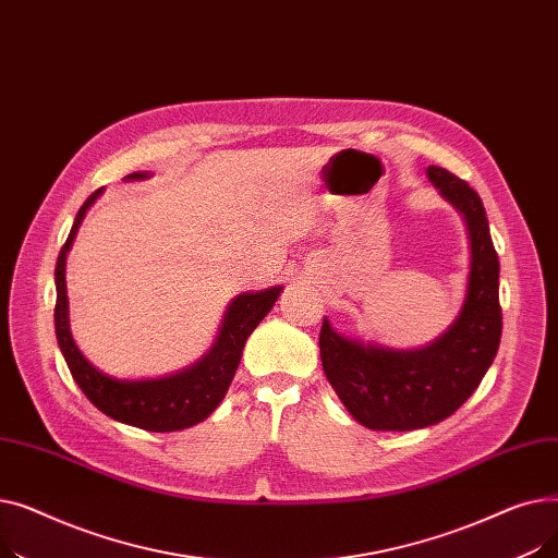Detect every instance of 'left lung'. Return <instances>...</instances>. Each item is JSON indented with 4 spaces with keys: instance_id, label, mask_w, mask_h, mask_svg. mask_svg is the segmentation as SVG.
Here are the masks:
<instances>
[{
    "instance_id": "1",
    "label": "left lung",
    "mask_w": 558,
    "mask_h": 558,
    "mask_svg": "<svg viewBox=\"0 0 558 558\" xmlns=\"http://www.w3.org/2000/svg\"><path fill=\"white\" fill-rule=\"evenodd\" d=\"M427 179L465 221L471 274L454 324L425 348L396 350L350 339L320 326V362L328 383L357 423L379 432H409L441 423L471 398L493 364L502 337L500 262L480 194L444 167Z\"/></svg>"
}]
</instances>
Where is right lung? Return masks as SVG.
I'll return each mask as SVG.
<instances>
[{
  "mask_svg": "<svg viewBox=\"0 0 558 558\" xmlns=\"http://www.w3.org/2000/svg\"><path fill=\"white\" fill-rule=\"evenodd\" d=\"M149 179L146 171H135L126 175V181ZM101 190L87 198L74 219L70 238L61 248L56 262V310L53 326L61 353L68 362L72 377L78 389L87 396L99 412L140 429L149 432H179L208 418L217 404L223 400L234 371L240 366L242 350L248 335L257 328L259 320L271 312L282 287H271L264 291H246L234 299L223 316L215 345L194 366L156 379H117L83 357L78 345L70 332L68 314V287H65V257L76 238V230L97 201Z\"/></svg>",
  "mask_w": 558,
  "mask_h": 558,
  "instance_id": "obj_1",
  "label": "right lung"
}]
</instances>
